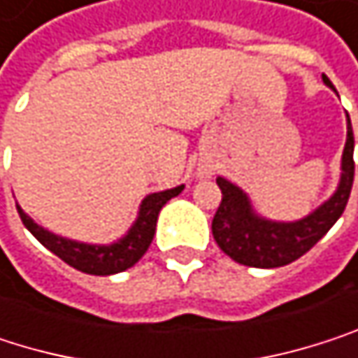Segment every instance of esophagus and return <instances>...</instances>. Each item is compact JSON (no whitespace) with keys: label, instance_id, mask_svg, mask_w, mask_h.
<instances>
[{"label":"esophagus","instance_id":"1","mask_svg":"<svg viewBox=\"0 0 358 358\" xmlns=\"http://www.w3.org/2000/svg\"><path fill=\"white\" fill-rule=\"evenodd\" d=\"M201 176H206V171H201Z\"/></svg>","mask_w":358,"mask_h":358}]
</instances>
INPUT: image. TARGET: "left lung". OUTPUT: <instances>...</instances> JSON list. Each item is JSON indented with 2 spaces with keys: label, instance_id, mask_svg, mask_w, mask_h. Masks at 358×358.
Returning a JSON list of instances; mask_svg holds the SVG:
<instances>
[{
  "label": "left lung",
  "instance_id": "1",
  "mask_svg": "<svg viewBox=\"0 0 358 358\" xmlns=\"http://www.w3.org/2000/svg\"><path fill=\"white\" fill-rule=\"evenodd\" d=\"M323 83L336 92L327 75H323ZM346 123V144L342 152V173L338 189L327 201H323L315 212L300 220L279 222L260 216L243 189H239L222 176L216 178L222 191V203L212 220V233L218 248L227 256H231L235 262L243 266L277 268L298 260L317 241L325 237V233L344 214L355 180V136L348 113Z\"/></svg>",
  "mask_w": 358,
  "mask_h": 358
}]
</instances>
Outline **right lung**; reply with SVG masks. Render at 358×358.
I'll list each match as a JSON object with an SVG mask.
<instances>
[{"instance_id": "add662e5", "label": "right lung", "mask_w": 358, "mask_h": 358, "mask_svg": "<svg viewBox=\"0 0 358 358\" xmlns=\"http://www.w3.org/2000/svg\"><path fill=\"white\" fill-rule=\"evenodd\" d=\"M182 191H185V185L161 191V193L146 195L142 199V203L138 208V216H136L134 224L127 229V233L121 239L106 243V245L83 243V241L54 235L48 229L39 227L29 214H24L18 203H16V210L20 214L22 224L29 229V233L43 248H48L52 254H56L60 260H64L69 266H73L81 273H87V275L106 277V275H115V273H123V271L131 268L146 254V250L155 237V227H157L161 208L171 197L180 195Z\"/></svg>"}]
</instances>
